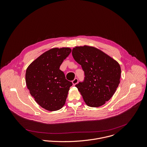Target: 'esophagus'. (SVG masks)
<instances>
[{
    "label": "esophagus",
    "mask_w": 147,
    "mask_h": 147,
    "mask_svg": "<svg viewBox=\"0 0 147 147\" xmlns=\"http://www.w3.org/2000/svg\"><path fill=\"white\" fill-rule=\"evenodd\" d=\"M78 78H75L73 81H72V83H73V85H74V86H75V85L78 83Z\"/></svg>",
    "instance_id": "1"
}]
</instances>
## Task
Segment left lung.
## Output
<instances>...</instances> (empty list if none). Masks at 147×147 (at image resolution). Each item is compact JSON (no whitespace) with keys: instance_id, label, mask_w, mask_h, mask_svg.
Segmentation results:
<instances>
[{"instance_id":"obj_1","label":"left lung","mask_w":147,"mask_h":147,"mask_svg":"<svg viewBox=\"0 0 147 147\" xmlns=\"http://www.w3.org/2000/svg\"><path fill=\"white\" fill-rule=\"evenodd\" d=\"M72 55L84 72V81L76 87L85 103L91 107L104 105L113 96L119 84V64L101 50L91 46L76 47Z\"/></svg>"}]
</instances>
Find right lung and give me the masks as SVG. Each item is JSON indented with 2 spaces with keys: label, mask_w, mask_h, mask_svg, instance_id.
<instances>
[{
  "label": "right lung",
  "mask_w": 147,
  "mask_h": 147,
  "mask_svg": "<svg viewBox=\"0 0 147 147\" xmlns=\"http://www.w3.org/2000/svg\"><path fill=\"white\" fill-rule=\"evenodd\" d=\"M71 51L68 47L49 49L26 69L25 81L30 94L40 107L47 111L59 110L65 103L73 84L66 80L60 66Z\"/></svg>",
  "instance_id": "obj_1"
}]
</instances>
